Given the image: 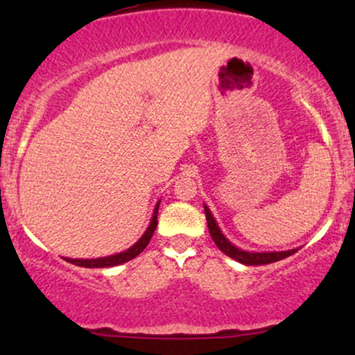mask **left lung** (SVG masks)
Returning a JSON list of instances; mask_svg holds the SVG:
<instances>
[{
  "instance_id": "left-lung-1",
  "label": "left lung",
  "mask_w": 355,
  "mask_h": 355,
  "mask_svg": "<svg viewBox=\"0 0 355 355\" xmlns=\"http://www.w3.org/2000/svg\"><path fill=\"white\" fill-rule=\"evenodd\" d=\"M205 209V217H207V223H209V232L214 239L215 245H217L220 250L223 252L225 255H229L230 259L237 260V262L243 263V266H266V263H272V262H279V260L285 259V257L295 254L299 248H292V250H282V252H248L243 250V248L235 247L234 243L230 242L225 235L222 234L220 230L217 220L214 218L210 209L207 205H203Z\"/></svg>"
}]
</instances>
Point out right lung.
<instances>
[{
	"label": "right lung",
	"instance_id": "right-lung-1",
	"mask_svg": "<svg viewBox=\"0 0 355 355\" xmlns=\"http://www.w3.org/2000/svg\"><path fill=\"white\" fill-rule=\"evenodd\" d=\"M158 205H160V202L155 205V210H153V215H152V220H150V225L148 229L145 230V234L141 235L140 239H138V242L133 243L132 247L126 248V250L120 252V254H115V255H108V257H100V259H67V257H63L67 262L70 263H75V266L78 267H87V268H103V267H115V266H120V263H125L128 262V260L135 259L137 255H140L141 252L145 250V247L150 243V239H152L155 229H157V215H158Z\"/></svg>",
	"mask_w": 355,
	"mask_h": 355
}]
</instances>
